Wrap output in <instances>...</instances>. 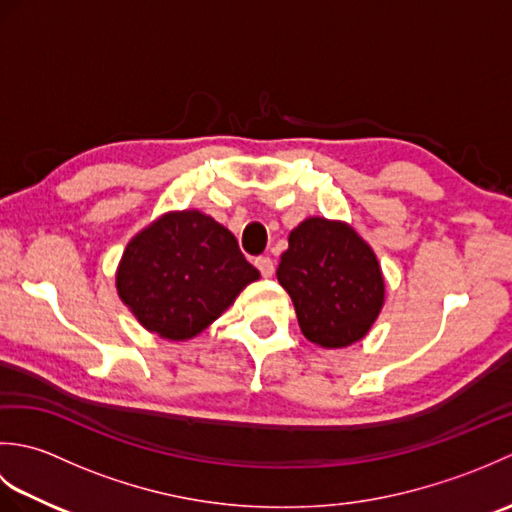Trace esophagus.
<instances>
[{
	"instance_id": "esophagus-1",
	"label": "esophagus",
	"mask_w": 512,
	"mask_h": 512,
	"mask_svg": "<svg viewBox=\"0 0 512 512\" xmlns=\"http://www.w3.org/2000/svg\"><path fill=\"white\" fill-rule=\"evenodd\" d=\"M255 266L264 277H273V273H275V264H273V259H270V257H257Z\"/></svg>"
}]
</instances>
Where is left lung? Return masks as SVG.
Returning a JSON list of instances; mask_svg holds the SVG:
<instances>
[{
  "instance_id": "left-lung-1",
  "label": "left lung",
  "mask_w": 512,
  "mask_h": 512,
  "mask_svg": "<svg viewBox=\"0 0 512 512\" xmlns=\"http://www.w3.org/2000/svg\"><path fill=\"white\" fill-rule=\"evenodd\" d=\"M277 279L303 336L325 350L361 341L385 306V277L374 248L354 226L306 217L288 235Z\"/></svg>"
}]
</instances>
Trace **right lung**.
Returning a JSON list of instances; mask_svg holds the SVG:
<instances>
[{
  "mask_svg": "<svg viewBox=\"0 0 512 512\" xmlns=\"http://www.w3.org/2000/svg\"><path fill=\"white\" fill-rule=\"evenodd\" d=\"M257 279L235 235L198 209L156 217L129 239L116 268L118 297L167 341L204 332Z\"/></svg>",
  "mask_w": 512,
  "mask_h": 512,
  "instance_id": "right-lung-1",
  "label": "right lung"
}]
</instances>
